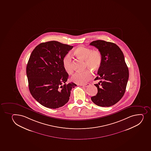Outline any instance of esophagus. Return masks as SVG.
Returning <instances> with one entry per match:
<instances>
[{
  "label": "esophagus",
  "instance_id": "34e87169",
  "mask_svg": "<svg viewBox=\"0 0 151 151\" xmlns=\"http://www.w3.org/2000/svg\"><path fill=\"white\" fill-rule=\"evenodd\" d=\"M90 85V84L88 83V84H84V85H80V86H82L84 87H87L89 86Z\"/></svg>",
  "mask_w": 151,
  "mask_h": 151
}]
</instances>
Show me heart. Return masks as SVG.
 Returning a JSON list of instances; mask_svg holds the SVG:
<instances>
[{
	"instance_id": "b5f03b06",
	"label": "heart",
	"mask_w": 151,
	"mask_h": 151,
	"mask_svg": "<svg viewBox=\"0 0 151 151\" xmlns=\"http://www.w3.org/2000/svg\"><path fill=\"white\" fill-rule=\"evenodd\" d=\"M73 54L77 58L85 60L86 66L93 70H97L101 66L103 56L101 52L98 50H92L91 48L80 45L73 51ZM64 69L67 73L71 74L73 71L71 58L66 55L62 59ZM93 73L90 69L77 72L72 77L73 82L78 84H84L88 82L92 78Z\"/></svg>"
}]
</instances>
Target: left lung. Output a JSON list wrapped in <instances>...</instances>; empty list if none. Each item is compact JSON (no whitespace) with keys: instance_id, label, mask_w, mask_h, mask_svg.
I'll use <instances>...</instances> for the list:
<instances>
[{"instance_id":"1","label":"left lung","mask_w":151,"mask_h":151,"mask_svg":"<svg viewBox=\"0 0 151 151\" xmlns=\"http://www.w3.org/2000/svg\"><path fill=\"white\" fill-rule=\"evenodd\" d=\"M90 45L98 48L103 56L101 65L95 80H101L94 84L98 93L91 97L95 104L102 107L113 106L119 101L126 90L129 78V70L122 51L118 45L104 40H95Z\"/></svg>"}]
</instances>
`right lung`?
Listing matches in <instances>:
<instances>
[{"instance_id":"add662e5","label":"right lung","mask_w":151,"mask_h":151,"mask_svg":"<svg viewBox=\"0 0 151 151\" xmlns=\"http://www.w3.org/2000/svg\"><path fill=\"white\" fill-rule=\"evenodd\" d=\"M73 47L52 40L39 44L30 55L26 68L29 90L45 107L55 109L65 105L77 86L65 84L69 75L62 64L64 57Z\"/></svg>"}]
</instances>
